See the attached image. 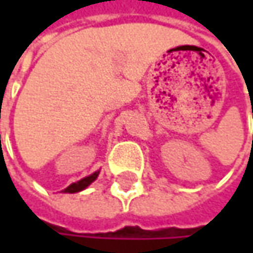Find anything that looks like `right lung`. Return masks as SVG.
Returning <instances> with one entry per match:
<instances>
[{"mask_svg":"<svg viewBox=\"0 0 253 253\" xmlns=\"http://www.w3.org/2000/svg\"><path fill=\"white\" fill-rule=\"evenodd\" d=\"M99 174V171H95L93 174H90L89 177H84V178H82V180H79L76 183H72L70 186H67L63 192H67V193H76V192H80V190H83V189H86L96 177Z\"/></svg>","mask_w":253,"mask_h":253,"instance_id":"right-lung-1","label":"right lung"}]
</instances>
